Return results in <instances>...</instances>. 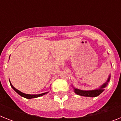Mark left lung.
<instances>
[{"label": "left lung", "mask_w": 121, "mask_h": 121, "mask_svg": "<svg viewBox=\"0 0 121 121\" xmlns=\"http://www.w3.org/2000/svg\"><path fill=\"white\" fill-rule=\"evenodd\" d=\"M111 79V75H109V77L107 78L106 82H105L104 84H102L101 86H100L99 88L97 89H94V90H80L77 88H75L74 86H73V88L74 92L76 94H77L78 95L81 96H84V97H97L100 95V94L102 93L104 91V88L107 86L108 83L109 82Z\"/></svg>", "instance_id": "1"}]
</instances>
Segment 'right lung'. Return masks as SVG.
I'll list each match as a JSON object with an SVG mask.
<instances>
[{
    "mask_svg": "<svg viewBox=\"0 0 121 121\" xmlns=\"http://www.w3.org/2000/svg\"><path fill=\"white\" fill-rule=\"evenodd\" d=\"M9 82H10V86H11V87H12L13 89H14V90H15V92H16L19 95H20L21 96V97H23L24 98H26V99H33V98H37V97H41V96L42 95H45V94H46L47 93H48L49 92H45V93H43V94H35V95H32V94H24V93H23V92H21V91H19V90H17V89H16L15 87H14L13 85H12V83H10V81L9 80Z\"/></svg>",
    "mask_w": 121,
    "mask_h": 121,
    "instance_id": "add662e5",
    "label": "right lung"
}]
</instances>
